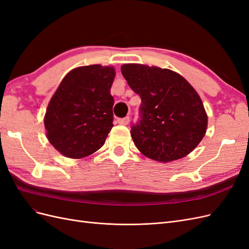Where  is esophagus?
Wrapping results in <instances>:
<instances>
[{"instance_id": "esophagus-1", "label": "esophagus", "mask_w": 249, "mask_h": 249, "mask_svg": "<svg viewBox=\"0 0 249 249\" xmlns=\"http://www.w3.org/2000/svg\"><path fill=\"white\" fill-rule=\"evenodd\" d=\"M130 122V118L129 117H124V118H120L118 119V124H123V125H126Z\"/></svg>"}]
</instances>
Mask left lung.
<instances>
[{
	"label": "left lung",
	"mask_w": 249,
	"mask_h": 249,
	"mask_svg": "<svg viewBox=\"0 0 249 249\" xmlns=\"http://www.w3.org/2000/svg\"><path fill=\"white\" fill-rule=\"evenodd\" d=\"M127 84L141 97V119L131 136L141 154L168 163L189 155L205 137L208 115L189 82L168 69L122 65Z\"/></svg>",
	"instance_id": "obj_1"
}]
</instances>
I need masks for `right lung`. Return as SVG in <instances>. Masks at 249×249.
Returning <instances> with one entry per match:
<instances>
[{
	"label": "right lung",
	"instance_id": "add662e5",
	"mask_svg": "<svg viewBox=\"0 0 249 249\" xmlns=\"http://www.w3.org/2000/svg\"><path fill=\"white\" fill-rule=\"evenodd\" d=\"M113 66L71 70L49 102L44 127L51 144L64 157L82 159L99 150L113 126Z\"/></svg>",
	"mask_w": 249,
	"mask_h": 249
}]
</instances>
